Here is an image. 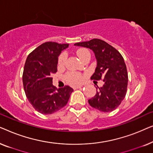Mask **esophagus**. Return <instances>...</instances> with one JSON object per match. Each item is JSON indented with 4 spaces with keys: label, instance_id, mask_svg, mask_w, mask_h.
<instances>
[{
    "label": "esophagus",
    "instance_id": "esophagus-1",
    "mask_svg": "<svg viewBox=\"0 0 153 153\" xmlns=\"http://www.w3.org/2000/svg\"><path fill=\"white\" fill-rule=\"evenodd\" d=\"M81 87H83V85H77V86H74V90L79 89V88H81Z\"/></svg>",
    "mask_w": 153,
    "mask_h": 153
}]
</instances>
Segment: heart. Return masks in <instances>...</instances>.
<instances>
[{
    "label": "heart",
    "mask_w": 153,
    "mask_h": 153,
    "mask_svg": "<svg viewBox=\"0 0 153 153\" xmlns=\"http://www.w3.org/2000/svg\"><path fill=\"white\" fill-rule=\"evenodd\" d=\"M86 53H89V51L85 49H80L76 51L77 56L79 58L81 59L83 56ZM67 58V56L65 53H62L60 56L59 58H58V65L62 66L65 63ZM66 79L67 81L71 85H77L79 83H81L83 81V76L81 74H75V73H69L66 75Z\"/></svg>",
    "instance_id": "b5f03b06"
}]
</instances>
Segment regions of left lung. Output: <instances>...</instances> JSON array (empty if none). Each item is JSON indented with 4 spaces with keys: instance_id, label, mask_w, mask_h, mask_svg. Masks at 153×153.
<instances>
[{
    "instance_id": "8db88e82",
    "label": "left lung",
    "mask_w": 153,
    "mask_h": 153,
    "mask_svg": "<svg viewBox=\"0 0 153 153\" xmlns=\"http://www.w3.org/2000/svg\"><path fill=\"white\" fill-rule=\"evenodd\" d=\"M75 46L91 49L95 53L97 67L91 77L94 80L103 79L102 87H97V93L88 100L92 107L103 112H111L120 105L127 93L128 75L126 65L118 51L102 39L74 44Z\"/></svg>"
}]
</instances>
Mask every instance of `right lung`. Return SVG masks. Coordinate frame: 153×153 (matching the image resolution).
<instances>
[{"instance_id": "add662e5", "label": "right lung", "mask_w": 153, "mask_h": 153, "mask_svg": "<svg viewBox=\"0 0 153 153\" xmlns=\"http://www.w3.org/2000/svg\"><path fill=\"white\" fill-rule=\"evenodd\" d=\"M69 44L48 42L42 44L28 56L23 73L26 97L37 111L47 115L64 107L74 91L66 85L57 89L51 74L57 72L58 56Z\"/></svg>"}]
</instances>
